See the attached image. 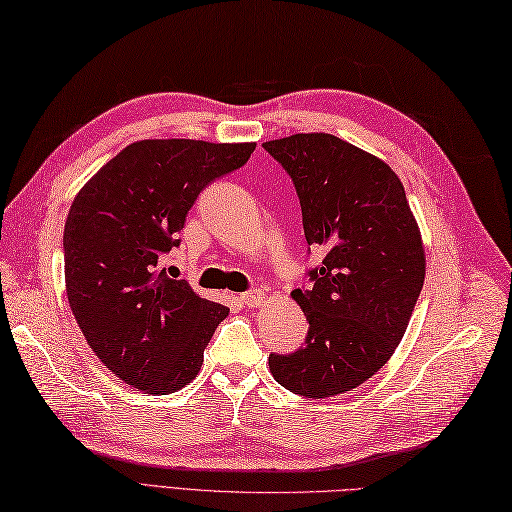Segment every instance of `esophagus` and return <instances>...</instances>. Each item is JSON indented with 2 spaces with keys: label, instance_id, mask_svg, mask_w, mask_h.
<instances>
[{
  "label": "esophagus",
  "instance_id": "1",
  "mask_svg": "<svg viewBox=\"0 0 512 512\" xmlns=\"http://www.w3.org/2000/svg\"><path fill=\"white\" fill-rule=\"evenodd\" d=\"M239 301H242L246 308H259L264 306L266 295L262 290H250V292H244V295H239Z\"/></svg>",
  "mask_w": 512,
  "mask_h": 512
}]
</instances>
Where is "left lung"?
I'll return each instance as SVG.
<instances>
[{"mask_svg": "<svg viewBox=\"0 0 512 512\" xmlns=\"http://www.w3.org/2000/svg\"><path fill=\"white\" fill-rule=\"evenodd\" d=\"M264 149L295 182L303 233L325 250L310 290H292L306 347L270 354L275 380L306 398L345 394L383 367L420 297L422 235L387 162L332 134H292Z\"/></svg>", "mask_w": 512, "mask_h": 512, "instance_id": "8db88e82", "label": "left lung"}]
</instances>
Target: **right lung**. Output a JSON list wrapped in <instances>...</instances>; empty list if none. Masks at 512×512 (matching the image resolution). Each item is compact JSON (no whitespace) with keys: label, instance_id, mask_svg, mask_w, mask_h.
<instances>
[{"label":"right lung","instance_id":"add662e5","mask_svg":"<svg viewBox=\"0 0 512 512\" xmlns=\"http://www.w3.org/2000/svg\"><path fill=\"white\" fill-rule=\"evenodd\" d=\"M255 143L149 138L127 145L76 193L63 228L65 292L101 363L145 394L198 376L222 303L171 279L162 259L200 191L239 169Z\"/></svg>","mask_w":512,"mask_h":512}]
</instances>
